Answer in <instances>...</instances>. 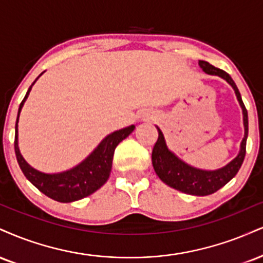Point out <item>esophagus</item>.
<instances>
[{"instance_id": "1", "label": "esophagus", "mask_w": 263, "mask_h": 263, "mask_svg": "<svg viewBox=\"0 0 263 263\" xmlns=\"http://www.w3.org/2000/svg\"><path fill=\"white\" fill-rule=\"evenodd\" d=\"M142 119H143V120H149L151 118H149V115H143V116H142Z\"/></svg>"}]
</instances>
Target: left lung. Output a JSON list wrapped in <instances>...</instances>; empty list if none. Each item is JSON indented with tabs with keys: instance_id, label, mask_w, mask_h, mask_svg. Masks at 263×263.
I'll list each match as a JSON object with an SVG mask.
<instances>
[{
	"instance_id": "1",
	"label": "left lung",
	"mask_w": 263,
	"mask_h": 263,
	"mask_svg": "<svg viewBox=\"0 0 263 263\" xmlns=\"http://www.w3.org/2000/svg\"><path fill=\"white\" fill-rule=\"evenodd\" d=\"M198 65L202 68V71L207 74L218 76L223 78L228 83L232 85V88L235 91L236 99H238L240 106L242 110V121H243V138L240 143V151L232 162H229L226 166L220 167L217 170H203L195 167L190 164L185 163L182 159L173 153L167 148L165 138H164L163 132L157 126L158 129V141L154 144L153 152H152V164H153L154 172L159 179L164 183H166L170 187L181 191L183 194L194 195V196H207L222 189L224 185L232 180L234 176L239 172L241 167L246 153V140H248L249 134V119H248V110L243 105L240 91L236 87L235 82L232 80L227 72L223 69H219L211 63L205 61H198Z\"/></svg>"
}]
</instances>
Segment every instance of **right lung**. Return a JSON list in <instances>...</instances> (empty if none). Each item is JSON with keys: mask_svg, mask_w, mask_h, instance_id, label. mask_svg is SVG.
I'll use <instances>...</instances> for the list:
<instances>
[{"mask_svg": "<svg viewBox=\"0 0 263 263\" xmlns=\"http://www.w3.org/2000/svg\"><path fill=\"white\" fill-rule=\"evenodd\" d=\"M43 73H40L39 77ZM39 77L29 87L23 101L21 103L20 109H18L14 140V151L17 162L20 164L25 178L29 180L39 191L46 195L47 197L58 202H63V203L82 200V198L87 197V196L96 192L97 190H99L107 181L110 173H111L112 157L116 145L134 132L135 125L127 126V127L107 135L83 162H81L72 169L55 174L39 172V170L34 169L33 166H30L27 163V160L21 154L20 145H18V121H20L22 107H23L25 100L29 97L34 83L39 80Z\"/></svg>", "mask_w": 263, "mask_h": 263, "instance_id": "obj_1", "label": "right lung"}]
</instances>
